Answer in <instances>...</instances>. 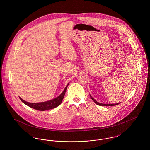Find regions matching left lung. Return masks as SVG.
I'll list each match as a JSON object with an SVG mask.
<instances>
[{
	"label": "left lung",
	"mask_w": 150,
	"mask_h": 150,
	"mask_svg": "<svg viewBox=\"0 0 150 150\" xmlns=\"http://www.w3.org/2000/svg\"><path fill=\"white\" fill-rule=\"evenodd\" d=\"M90 97H91V98L92 99V100L96 104V105H99V106H115V105H118V104H120V103H115V104H105V103H99V102H98L97 101H96L91 95H90Z\"/></svg>",
	"instance_id": "obj_1"
}]
</instances>
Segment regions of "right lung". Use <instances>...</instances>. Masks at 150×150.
Instances as JSON below:
<instances>
[{
  "label": "right lung",
  "instance_id": "add662e5",
  "mask_svg": "<svg viewBox=\"0 0 150 150\" xmlns=\"http://www.w3.org/2000/svg\"><path fill=\"white\" fill-rule=\"evenodd\" d=\"M69 83H68L67 85L66 86L64 90L61 93L60 95H59L58 97H57L52 100H48V101H46V102H40V103H29V102H28L23 100L21 98H20V99L24 104H25L28 106L33 108L37 110L45 111V110H47L52 109L55 107H58L62 103L63 99L64 98V94H65L67 87V86H69Z\"/></svg>",
  "mask_w": 150,
  "mask_h": 150
}]
</instances>
